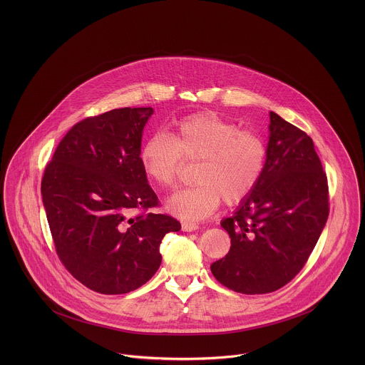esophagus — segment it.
<instances>
[{
	"instance_id": "esophagus-1",
	"label": "esophagus",
	"mask_w": 365,
	"mask_h": 365,
	"mask_svg": "<svg viewBox=\"0 0 365 365\" xmlns=\"http://www.w3.org/2000/svg\"><path fill=\"white\" fill-rule=\"evenodd\" d=\"M198 228L197 223H190V222H183L182 223V230L186 231V232H190V231H195Z\"/></svg>"
}]
</instances>
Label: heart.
I'll return each mask as SVG.
<instances>
[{
  "mask_svg": "<svg viewBox=\"0 0 365 365\" xmlns=\"http://www.w3.org/2000/svg\"><path fill=\"white\" fill-rule=\"evenodd\" d=\"M183 158L197 161L195 186L178 191L167 208L179 217L201 220L220 205L243 201L260 182L267 146L260 134L213 113L176 123L167 134L156 133L142 145L139 160L146 176L163 189L178 182Z\"/></svg>",
  "mask_w": 365,
  "mask_h": 365,
  "instance_id": "obj_1",
  "label": "heart"
}]
</instances>
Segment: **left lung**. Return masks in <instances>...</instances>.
<instances>
[{"label":"left lung","mask_w":365,"mask_h":365,"mask_svg":"<svg viewBox=\"0 0 365 365\" xmlns=\"http://www.w3.org/2000/svg\"><path fill=\"white\" fill-rule=\"evenodd\" d=\"M260 182L222 222L231 238L213 277L242 294H267L302 269L329 217V183L307 133L269 112Z\"/></svg>","instance_id":"1"}]
</instances>
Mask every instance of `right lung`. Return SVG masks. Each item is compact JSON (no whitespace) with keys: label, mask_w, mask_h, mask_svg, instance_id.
I'll return each instance as SVG.
<instances>
[{"label":"right lung","mask_w":365,"mask_h":365,"mask_svg":"<svg viewBox=\"0 0 365 365\" xmlns=\"http://www.w3.org/2000/svg\"><path fill=\"white\" fill-rule=\"evenodd\" d=\"M152 108H120L76 123L60 140L41 182L56 253L76 280L101 294H124L156 274L160 243L179 231L149 212L156 192L139 160Z\"/></svg>","instance_id":"obj_1"}]
</instances>
